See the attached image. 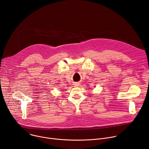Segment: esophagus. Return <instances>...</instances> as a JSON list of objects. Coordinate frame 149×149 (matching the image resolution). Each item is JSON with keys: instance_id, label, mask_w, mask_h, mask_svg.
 I'll list each match as a JSON object with an SVG mask.
<instances>
[{"instance_id": "obj_1", "label": "esophagus", "mask_w": 149, "mask_h": 149, "mask_svg": "<svg viewBox=\"0 0 149 149\" xmlns=\"http://www.w3.org/2000/svg\"><path fill=\"white\" fill-rule=\"evenodd\" d=\"M76 86H78V85H79V83H76Z\"/></svg>"}]
</instances>
